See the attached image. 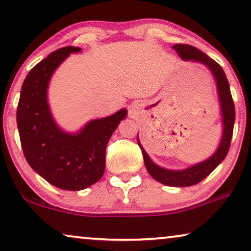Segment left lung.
Wrapping results in <instances>:
<instances>
[{
  "instance_id": "obj_1",
  "label": "left lung",
  "mask_w": 251,
  "mask_h": 251,
  "mask_svg": "<svg viewBox=\"0 0 251 251\" xmlns=\"http://www.w3.org/2000/svg\"><path fill=\"white\" fill-rule=\"evenodd\" d=\"M172 49L176 50L177 55L181 60L188 61V62L201 63L208 69L212 74L214 80L216 83L217 97L220 103V113H221V125H222V133H221L220 144L216 151L204 161L196 163L182 170H171L163 168L156 164L147 154V151L141 146L139 137L137 136V141L141 148L144 156L145 166L151 174L152 179L158 182L170 187H190L195 186L208 176L210 173L224 161L225 156L227 155L228 148H230L232 133H233V126L235 121V110L233 100L231 96L230 85L226 79L222 67L217 64L215 61L210 59L208 55L202 53L201 50L190 45L176 44Z\"/></svg>"
}]
</instances>
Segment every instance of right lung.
<instances>
[{
	"label": "right lung",
	"mask_w": 251,
	"mask_h": 251,
	"mask_svg": "<svg viewBox=\"0 0 251 251\" xmlns=\"http://www.w3.org/2000/svg\"><path fill=\"white\" fill-rule=\"evenodd\" d=\"M80 47L67 46L50 53L34 67L21 87L17 125L28 164L43 179L63 190L79 191L96 183L105 171L108 140L128 110L93 119L78 131L57 125L49 103V86L54 72Z\"/></svg>",
	"instance_id": "right-lung-1"
}]
</instances>
